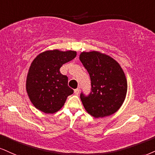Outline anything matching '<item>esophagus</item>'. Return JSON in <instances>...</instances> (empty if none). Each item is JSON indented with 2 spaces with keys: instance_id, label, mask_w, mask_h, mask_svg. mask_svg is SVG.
<instances>
[{
  "instance_id": "1",
  "label": "esophagus",
  "mask_w": 155,
  "mask_h": 155,
  "mask_svg": "<svg viewBox=\"0 0 155 155\" xmlns=\"http://www.w3.org/2000/svg\"><path fill=\"white\" fill-rule=\"evenodd\" d=\"M79 93H80V89L79 88L74 90V93L75 95H78V94H79Z\"/></svg>"
}]
</instances>
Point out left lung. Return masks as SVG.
Segmentation results:
<instances>
[{
    "instance_id": "obj_1",
    "label": "left lung",
    "mask_w": 155,
    "mask_h": 155,
    "mask_svg": "<svg viewBox=\"0 0 155 155\" xmlns=\"http://www.w3.org/2000/svg\"><path fill=\"white\" fill-rule=\"evenodd\" d=\"M80 60L91 81L90 94H81L85 109L95 118L114 114L122 106L127 92V81L121 67L111 57L97 51H83Z\"/></svg>"
}]
</instances>
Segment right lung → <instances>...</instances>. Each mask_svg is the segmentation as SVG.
Masks as SVG:
<instances>
[{"label":"right lung","instance_id":"1","mask_svg":"<svg viewBox=\"0 0 155 155\" xmlns=\"http://www.w3.org/2000/svg\"><path fill=\"white\" fill-rule=\"evenodd\" d=\"M75 51L47 50L37 55L31 62L26 88L32 104L45 114H54L64 106L73 93L68 86V78L60 73L62 64L73 60Z\"/></svg>","mask_w":155,"mask_h":155}]
</instances>
